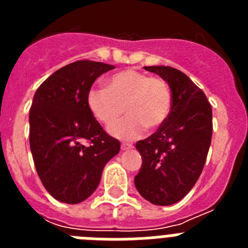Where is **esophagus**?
Segmentation results:
<instances>
[{
  "label": "esophagus",
  "instance_id": "obj_1",
  "mask_svg": "<svg viewBox=\"0 0 248 248\" xmlns=\"http://www.w3.org/2000/svg\"><path fill=\"white\" fill-rule=\"evenodd\" d=\"M131 148H133V145H131V144H126V143L122 144V150L123 151H126V150H129V149H131Z\"/></svg>",
  "mask_w": 248,
  "mask_h": 248
}]
</instances>
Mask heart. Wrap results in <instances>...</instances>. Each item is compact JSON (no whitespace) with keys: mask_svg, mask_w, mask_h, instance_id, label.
I'll return each mask as SVG.
<instances>
[{"mask_svg":"<svg viewBox=\"0 0 248 248\" xmlns=\"http://www.w3.org/2000/svg\"><path fill=\"white\" fill-rule=\"evenodd\" d=\"M87 105L98 122L110 125L121 116L124 108L129 115L109 126V133L122 140L141 137L146 128L159 129L171 108V93L161 78L138 69H125L107 80V88L93 87L87 94Z\"/></svg>","mask_w":248,"mask_h":248,"instance_id":"heart-1","label":"heart"}]
</instances>
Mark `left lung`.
I'll return each instance as SVG.
<instances>
[{
    "instance_id": "left-lung-1",
    "label": "left lung",
    "mask_w": 248,
    "mask_h": 248,
    "mask_svg": "<svg viewBox=\"0 0 248 248\" xmlns=\"http://www.w3.org/2000/svg\"><path fill=\"white\" fill-rule=\"evenodd\" d=\"M144 68L168 83L172 102L166 122L135 145L143 164L134 183L149 202L169 206L187 195L201 175L211 144L212 110L185 73L165 65Z\"/></svg>"
}]
</instances>
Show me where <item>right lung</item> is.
Listing matches in <instances>:
<instances>
[{
  "label": "right lung",
  "instance_id": "right-lung-1",
  "mask_svg": "<svg viewBox=\"0 0 248 248\" xmlns=\"http://www.w3.org/2000/svg\"><path fill=\"white\" fill-rule=\"evenodd\" d=\"M114 65L78 61L39 85L30 110V146L37 174L56 200L79 203L98 187L119 140L103 130L87 105L98 77ZM88 141V146L84 144Z\"/></svg>",
  "mask_w": 248,
  "mask_h": 248
}]
</instances>
